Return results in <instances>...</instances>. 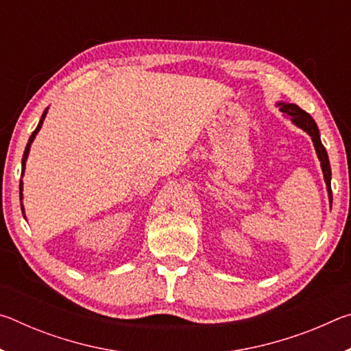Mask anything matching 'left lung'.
I'll use <instances>...</instances> for the list:
<instances>
[{"label":"left lung","mask_w":351,"mask_h":351,"mask_svg":"<svg viewBox=\"0 0 351 351\" xmlns=\"http://www.w3.org/2000/svg\"><path fill=\"white\" fill-rule=\"evenodd\" d=\"M277 106L280 108V111L285 116H288L291 119V122H293L294 125L302 128L304 132H306L311 136V141L314 144V148H316L317 158L320 161V167H322L324 180L326 184V190H328V197H330V203H331L332 201V198H331V167H330V161H328V154H326L325 147L322 145V141H320V134H319V128L316 125V122H314V119L308 114L306 111L299 108L295 104L278 102Z\"/></svg>","instance_id":"left-lung-1"}]
</instances>
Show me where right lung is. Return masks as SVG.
Instances as JSON below:
<instances>
[{"label": "right lung", "mask_w": 351, "mask_h": 351, "mask_svg": "<svg viewBox=\"0 0 351 351\" xmlns=\"http://www.w3.org/2000/svg\"><path fill=\"white\" fill-rule=\"evenodd\" d=\"M47 110H49V108H46L43 114H41V119H40L37 128L34 130V133L31 134V138H29V142H27V145H26L25 154H23V161H21V171H23V173H25V169H26V161H27V156H29V150H31V144L34 142L35 136H37V133L40 132L41 125H43V121H45V117H46V114H47ZM23 173H21V175H23ZM20 199H21V210H23V213H25V207H23V181H20Z\"/></svg>", "instance_id": "right-lung-1"}]
</instances>
